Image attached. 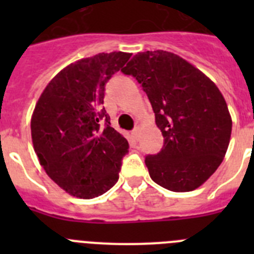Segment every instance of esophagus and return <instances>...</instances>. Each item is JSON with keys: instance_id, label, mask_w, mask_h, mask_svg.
<instances>
[{"instance_id": "esophagus-1", "label": "esophagus", "mask_w": 254, "mask_h": 254, "mask_svg": "<svg viewBox=\"0 0 254 254\" xmlns=\"http://www.w3.org/2000/svg\"><path fill=\"white\" fill-rule=\"evenodd\" d=\"M132 136H133V137L136 138V140H137V137H138V127H136V128H134L133 131H132Z\"/></svg>"}]
</instances>
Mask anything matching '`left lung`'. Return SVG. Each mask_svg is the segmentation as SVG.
I'll return each instance as SVG.
<instances>
[{
  "label": "left lung",
  "instance_id": "obj_1",
  "mask_svg": "<svg viewBox=\"0 0 254 254\" xmlns=\"http://www.w3.org/2000/svg\"><path fill=\"white\" fill-rule=\"evenodd\" d=\"M147 94L164 137L156 155L145 159L155 183L173 192L202 186L223 161L232 117L214 81L178 55L141 52L122 68Z\"/></svg>",
  "mask_w": 254,
  "mask_h": 254
}]
</instances>
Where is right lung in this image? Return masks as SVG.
<instances>
[{
  "mask_svg": "<svg viewBox=\"0 0 254 254\" xmlns=\"http://www.w3.org/2000/svg\"><path fill=\"white\" fill-rule=\"evenodd\" d=\"M131 53L82 58L52 78L31 116L34 151L49 178L67 193L90 199L117 183L128 141L103 108L105 84Z\"/></svg>",
  "mask_w": 254,
  "mask_h": 254,
  "instance_id": "right-lung-1",
  "label": "right lung"
}]
</instances>
